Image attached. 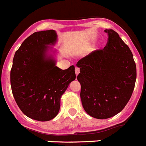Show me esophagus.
I'll use <instances>...</instances> for the list:
<instances>
[{
    "label": "esophagus",
    "instance_id": "obj_1",
    "mask_svg": "<svg viewBox=\"0 0 146 146\" xmlns=\"http://www.w3.org/2000/svg\"><path fill=\"white\" fill-rule=\"evenodd\" d=\"M79 73H80V68H79V67H78V66H76L75 67V74H76V75H78Z\"/></svg>",
    "mask_w": 146,
    "mask_h": 146
}]
</instances>
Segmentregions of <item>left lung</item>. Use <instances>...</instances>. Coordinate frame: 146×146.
I'll use <instances>...</instances> for the list:
<instances>
[{"label":"left lung","mask_w":146,"mask_h":146,"mask_svg":"<svg viewBox=\"0 0 146 146\" xmlns=\"http://www.w3.org/2000/svg\"><path fill=\"white\" fill-rule=\"evenodd\" d=\"M108 42L80 60L78 75L84 110L97 119H107L121 111L132 95L137 68L132 52L119 35L106 29Z\"/></svg>","instance_id":"left-lung-1"}]
</instances>
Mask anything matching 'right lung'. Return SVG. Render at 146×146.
<instances>
[{
	"instance_id": "1",
	"label": "right lung",
	"mask_w": 146,
	"mask_h": 146,
	"mask_svg": "<svg viewBox=\"0 0 146 146\" xmlns=\"http://www.w3.org/2000/svg\"><path fill=\"white\" fill-rule=\"evenodd\" d=\"M56 40L54 30L33 33L16 51L11 68V87L17 106L25 115L38 121L55 117L61 96L76 78L74 66L62 70L46 54L48 45Z\"/></svg>"
}]
</instances>
